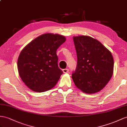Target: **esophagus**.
I'll return each instance as SVG.
<instances>
[{
  "label": "esophagus",
  "instance_id": "esophagus-1",
  "mask_svg": "<svg viewBox=\"0 0 127 127\" xmlns=\"http://www.w3.org/2000/svg\"><path fill=\"white\" fill-rule=\"evenodd\" d=\"M69 69H64L63 70V72L64 73H68V72H69Z\"/></svg>",
  "mask_w": 127,
  "mask_h": 127
}]
</instances>
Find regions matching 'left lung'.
Returning <instances> with one entry per match:
<instances>
[{
	"mask_svg": "<svg viewBox=\"0 0 127 127\" xmlns=\"http://www.w3.org/2000/svg\"><path fill=\"white\" fill-rule=\"evenodd\" d=\"M73 40L77 56L76 69L72 74L73 82L84 92H98L112 77V55L99 41L88 36H75Z\"/></svg>",
	"mask_w": 127,
	"mask_h": 127,
	"instance_id": "1",
	"label": "left lung"
}]
</instances>
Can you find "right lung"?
I'll return each instance as SVG.
<instances>
[{"label":"right lung","instance_id":"obj_1","mask_svg":"<svg viewBox=\"0 0 127 127\" xmlns=\"http://www.w3.org/2000/svg\"><path fill=\"white\" fill-rule=\"evenodd\" d=\"M65 41L62 35L44 34L22 49L18 60V72L30 89L42 92L56 85L63 73L58 65L56 51Z\"/></svg>","mask_w":127,"mask_h":127}]
</instances>
